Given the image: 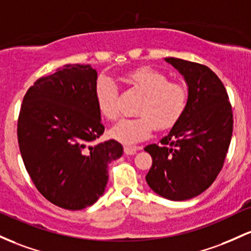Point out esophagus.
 Here are the masks:
<instances>
[{"label": "esophagus", "instance_id": "obj_1", "mask_svg": "<svg viewBox=\"0 0 251 251\" xmlns=\"http://www.w3.org/2000/svg\"><path fill=\"white\" fill-rule=\"evenodd\" d=\"M137 151H139V148L134 147V146H125V153L126 155H134Z\"/></svg>", "mask_w": 251, "mask_h": 251}]
</instances>
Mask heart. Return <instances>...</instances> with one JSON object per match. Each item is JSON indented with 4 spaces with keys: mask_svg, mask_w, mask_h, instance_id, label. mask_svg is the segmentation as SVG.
<instances>
[{
    "mask_svg": "<svg viewBox=\"0 0 251 251\" xmlns=\"http://www.w3.org/2000/svg\"><path fill=\"white\" fill-rule=\"evenodd\" d=\"M126 80L145 95L141 100L139 117L125 118L110 130L115 140L133 145L151 136L154 128L168 129L182 116L187 104L186 88L178 81H171L165 73L151 67L134 70ZM96 100L100 115L114 121L120 115L118 91L109 78H100L96 84Z\"/></svg>",
    "mask_w": 251,
    "mask_h": 251,
    "instance_id": "b5f03b06",
    "label": "heart"
}]
</instances>
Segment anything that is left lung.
<instances>
[{
  "instance_id": "left-lung-1",
  "label": "left lung",
  "mask_w": 251,
  "mask_h": 251,
  "mask_svg": "<svg viewBox=\"0 0 251 251\" xmlns=\"http://www.w3.org/2000/svg\"><path fill=\"white\" fill-rule=\"evenodd\" d=\"M188 85L186 109L167 136L145 147L153 163L149 187L176 201L207 190L224 165L232 136L233 116L224 84L205 65L166 58Z\"/></svg>"
}]
</instances>
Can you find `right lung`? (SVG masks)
I'll return each mask as SVG.
<instances>
[{"mask_svg": "<svg viewBox=\"0 0 251 251\" xmlns=\"http://www.w3.org/2000/svg\"><path fill=\"white\" fill-rule=\"evenodd\" d=\"M97 71L65 65L28 89L18 120L25 167L47 201L81 210L98 201L108 182V165L121 157L115 140L95 145L104 133L96 100Z\"/></svg>", "mask_w": 251, "mask_h": 251, "instance_id": "1", "label": "right lung"}]
</instances>
